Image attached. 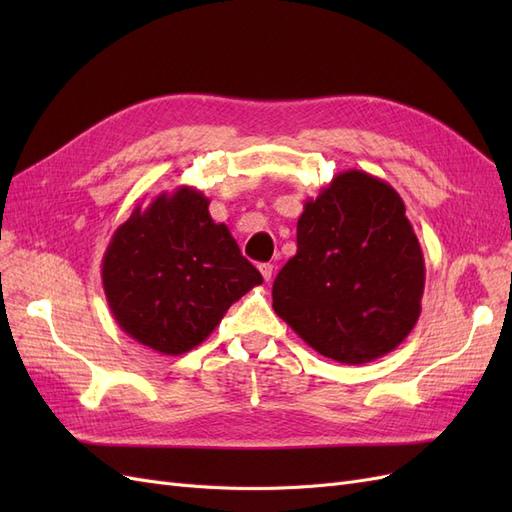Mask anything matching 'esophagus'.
<instances>
[{
	"instance_id": "34e87169",
	"label": "esophagus",
	"mask_w": 512,
	"mask_h": 512,
	"mask_svg": "<svg viewBox=\"0 0 512 512\" xmlns=\"http://www.w3.org/2000/svg\"><path fill=\"white\" fill-rule=\"evenodd\" d=\"M258 269H260V273H262V280L271 282V277H273V265H271V262H262V265H260Z\"/></svg>"
}]
</instances>
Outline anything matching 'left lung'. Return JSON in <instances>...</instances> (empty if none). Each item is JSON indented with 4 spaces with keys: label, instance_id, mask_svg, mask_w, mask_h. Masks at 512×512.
Instances as JSON below:
<instances>
[{
    "label": "left lung",
    "instance_id": "1",
    "mask_svg": "<svg viewBox=\"0 0 512 512\" xmlns=\"http://www.w3.org/2000/svg\"><path fill=\"white\" fill-rule=\"evenodd\" d=\"M423 290V250L404 200L386 181L346 170L305 200L273 309L322 356L361 365L410 335Z\"/></svg>",
    "mask_w": 512,
    "mask_h": 512
}]
</instances>
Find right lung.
Wrapping results in <instances>:
<instances>
[{"label": "right lung", "instance_id": "1", "mask_svg": "<svg viewBox=\"0 0 512 512\" xmlns=\"http://www.w3.org/2000/svg\"><path fill=\"white\" fill-rule=\"evenodd\" d=\"M262 284L209 198L190 185L136 207L102 258V286L113 318L138 344L183 354L203 344L228 307Z\"/></svg>", "mask_w": 512, "mask_h": 512}]
</instances>
